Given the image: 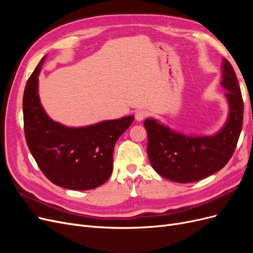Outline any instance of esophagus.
<instances>
[{
    "instance_id": "esophagus-1",
    "label": "esophagus",
    "mask_w": 253,
    "mask_h": 253,
    "mask_svg": "<svg viewBox=\"0 0 253 253\" xmlns=\"http://www.w3.org/2000/svg\"><path fill=\"white\" fill-rule=\"evenodd\" d=\"M145 117H147V112H145L144 110H138L136 111L135 113V118L137 121H141L143 120Z\"/></svg>"
}]
</instances>
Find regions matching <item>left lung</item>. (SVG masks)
I'll list each match as a JSON object with an SVG mask.
<instances>
[{"mask_svg":"<svg viewBox=\"0 0 253 253\" xmlns=\"http://www.w3.org/2000/svg\"><path fill=\"white\" fill-rule=\"evenodd\" d=\"M220 84L227 90L229 113L215 134L186 135L154 118L144 120L149 160L163 177L179 183L201 180L223 169L233 155L243 126L244 102L233 67L226 59Z\"/></svg>","mask_w":253,"mask_h":253,"instance_id":"1","label":"left lung"}]
</instances>
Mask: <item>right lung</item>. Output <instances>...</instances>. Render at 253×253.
I'll return each instance as SVG.
<instances>
[{
    "instance_id": "add662e5",
    "label": "right lung",
    "mask_w": 253,
    "mask_h": 253,
    "mask_svg": "<svg viewBox=\"0 0 253 253\" xmlns=\"http://www.w3.org/2000/svg\"><path fill=\"white\" fill-rule=\"evenodd\" d=\"M45 58L29 77L23 96L27 145L52 183L70 190L95 189L110 178L114 147L132 125L134 116L78 127L53 121L44 111L39 97L38 76Z\"/></svg>"
}]
</instances>
